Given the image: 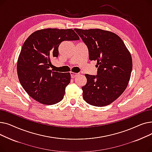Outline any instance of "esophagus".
I'll return each instance as SVG.
<instances>
[{"mask_svg": "<svg viewBox=\"0 0 152 152\" xmlns=\"http://www.w3.org/2000/svg\"><path fill=\"white\" fill-rule=\"evenodd\" d=\"M70 75H71V77L72 78H75V77H76L77 76L78 73H74V72L71 71L70 72Z\"/></svg>", "mask_w": 152, "mask_h": 152, "instance_id": "obj_1", "label": "esophagus"}]
</instances>
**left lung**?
I'll return each mask as SVG.
<instances>
[{
  "label": "left lung",
  "mask_w": 152,
  "mask_h": 152,
  "mask_svg": "<svg viewBox=\"0 0 152 152\" xmlns=\"http://www.w3.org/2000/svg\"><path fill=\"white\" fill-rule=\"evenodd\" d=\"M88 48L90 60H97V75L86 74L82 87L84 100L90 105L104 107L116 100L126 89L132 60L123 40L100 29H75Z\"/></svg>",
  "instance_id": "left-lung-1"
}]
</instances>
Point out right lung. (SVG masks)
Here are the masks:
<instances>
[{
    "mask_svg": "<svg viewBox=\"0 0 152 152\" xmlns=\"http://www.w3.org/2000/svg\"><path fill=\"white\" fill-rule=\"evenodd\" d=\"M79 39L73 29L56 28L37 30L28 37L17 68L20 83L30 97L45 105L55 104L63 99L71 75L50 69L51 60L58 57L61 42Z\"/></svg>",
    "mask_w": 152,
    "mask_h": 152,
    "instance_id": "right-lung-1",
    "label": "right lung"
}]
</instances>
